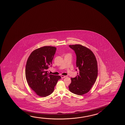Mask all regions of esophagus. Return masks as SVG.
Here are the masks:
<instances>
[{
  "label": "esophagus",
  "instance_id": "esophagus-1",
  "mask_svg": "<svg viewBox=\"0 0 125 125\" xmlns=\"http://www.w3.org/2000/svg\"><path fill=\"white\" fill-rule=\"evenodd\" d=\"M61 77H62V78H64L67 77L66 76H64V75H61Z\"/></svg>",
  "mask_w": 125,
  "mask_h": 125
}]
</instances>
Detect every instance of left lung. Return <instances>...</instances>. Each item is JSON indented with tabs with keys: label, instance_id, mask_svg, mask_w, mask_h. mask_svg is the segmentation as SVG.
Here are the masks:
<instances>
[{
	"label": "left lung",
	"instance_id": "1",
	"mask_svg": "<svg viewBox=\"0 0 125 125\" xmlns=\"http://www.w3.org/2000/svg\"><path fill=\"white\" fill-rule=\"evenodd\" d=\"M69 47L75 52L79 73L74 78H71L69 89L72 93L82 95L88 92L95 83L98 74L97 62L93 52L86 47L81 44Z\"/></svg>",
	"mask_w": 125,
	"mask_h": 125
}]
</instances>
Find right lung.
Returning a JSON list of instances; mask_svg holds the SVG:
<instances>
[{
	"instance_id": "1",
	"label": "right lung",
	"mask_w": 125,
	"mask_h": 125,
	"mask_svg": "<svg viewBox=\"0 0 125 125\" xmlns=\"http://www.w3.org/2000/svg\"><path fill=\"white\" fill-rule=\"evenodd\" d=\"M56 51L54 47H41L33 51L27 60L25 67L27 83L41 97H46L52 94L58 81L61 78L58 75L50 74L47 71L52 63Z\"/></svg>"
}]
</instances>
